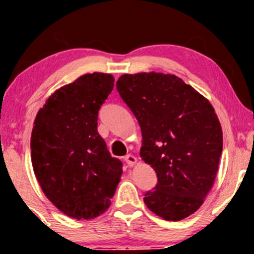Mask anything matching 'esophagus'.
Returning <instances> with one entry per match:
<instances>
[{
	"mask_svg": "<svg viewBox=\"0 0 254 254\" xmlns=\"http://www.w3.org/2000/svg\"><path fill=\"white\" fill-rule=\"evenodd\" d=\"M124 161L127 162V166H130V167H132V166L135 165L136 162H137V159H136V157L133 156V155H131V154H127V155L124 157Z\"/></svg>",
	"mask_w": 254,
	"mask_h": 254,
	"instance_id": "obj_1",
	"label": "esophagus"
}]
</instances>
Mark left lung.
<instances>
[{"label": "left lung", "instance_id": "obj_1", "mask_svg": "<svg viewBox=\"0 0 254 254\" xmlns=\"http://www.w3.org/2000/svg\"><path fill=\"white\" fill-rule=\"evenodd\" d=\"M116 86L141 127L139 155L157 176L145 205L167 221L190 216L212 188L222 153L214 107L176 75L124 74Z\"/></svg>", "mask_w": 254, "mask_h": 254}]
</instances>
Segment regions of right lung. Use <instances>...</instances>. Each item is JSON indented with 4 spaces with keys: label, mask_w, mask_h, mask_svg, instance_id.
Returning <instances> with one entry per match:
<instances>
[{
    "label": "right lung",
    "mask_w": 254,
    "mask_h": 254,
    "mask_svg": "<svg viewBox=\"0 0 254 254\" xmlns=\"http://www.w3.org/2000/svg\"><path fill=\"white\" fill-rule=\"evenodd\" d=\"M93 72L57 89L37 113L31 157L48 199L66 216L98 217L111 204L123 173L98 132V112L115 86Z\"/></svg>",
    "instance_id": "obj_1"
}]
</instances>
